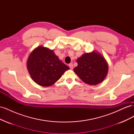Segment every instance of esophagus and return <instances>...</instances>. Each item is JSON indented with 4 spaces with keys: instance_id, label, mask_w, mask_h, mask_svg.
I'll use <instances>...</instances> for the list:
<instances>
[{
    "instance_id": "esophagus-1",
    "label": "esophagus",
    "mask_w": 134,
    "mask_h": 134,
    "mask_svg": "<svg viewBox=\"0 0 134 134\" xmlns=\"http://www.w3.org/2000/svg\"><path fill=\"white\" fill-rule=\"evenodd\" d=\"M69 68H70V69H73V68H74V66H73V64H72V63H70L69 64Z\"/></svg>"
}]
</instances>
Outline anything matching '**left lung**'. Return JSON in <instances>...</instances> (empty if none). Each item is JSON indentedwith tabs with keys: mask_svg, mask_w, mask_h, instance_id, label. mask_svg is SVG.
Returning a JSON list of instances; mask_svg holds the SVG:
<instances>
[{
	"mask_svg": "<svg viewBox=\"0 0 134 134\" xmlns=\"http://www.w3.org/2000/svg\"><path fill=\"white\" fill-rule=\"evenodd\" d=\"M78 66L74 71L84 83L95 86L102 82L108 71V65L104 56L97 51L85 53L76 60Z\"/></svg>",
	"mask_w": 134,
	"mask_h": 134,
	"instance_id": "obj_1",
	"label": "left lung"
}]
</instances>
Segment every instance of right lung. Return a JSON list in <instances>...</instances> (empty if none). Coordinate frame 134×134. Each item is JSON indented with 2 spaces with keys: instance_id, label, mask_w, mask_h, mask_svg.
<instances>
[{
  "instance_id": "obj_1",
  "label": "right lung",
  "mask_w": 134,
  "mask_h": 134,
  "mask_svg": "<svg viewBox=\"0 0 134 134\" xmlns=\"http://www.w3.org/2000/svg\"><path fill=\"white\" fill-rule=\"evenodd\" d=\"M27 68L32 80L42 87L52 86L70 69L60 60L53 50L42 46L31 52Z\"/></svg>"
}]
</instances>
